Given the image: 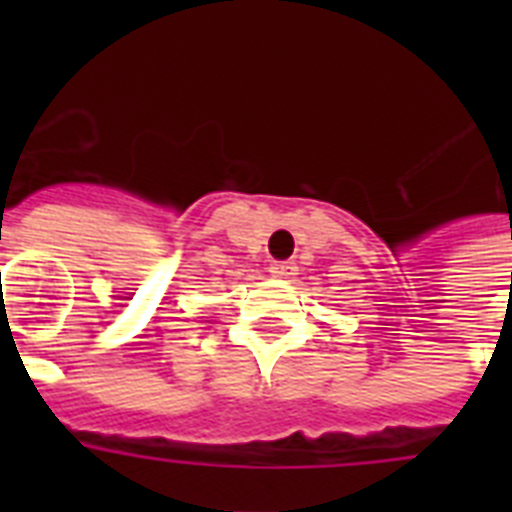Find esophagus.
Listing matches in <instances>:
<instances>
[{"mask_svg": "<svg viewBox=\"0 0 512 512\" xmlns=\"http://www.w3.org/2000/svg\"><path fill=\"white\" fill-rule=\"evenodd\" d=\"M271 277H279V279H287L295 274V264L292 261H274V264L269 266Z\"/></svg>", "mask_w": 512, "mask_h": 512, "instance_id": "obj_1", "label": "esophagus"}]
</instances>
